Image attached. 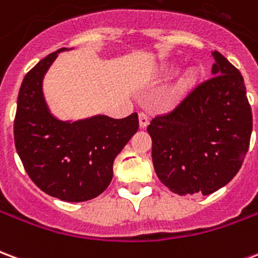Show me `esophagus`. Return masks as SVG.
Wrapping results in <instances>:
<instances>
[{
	"label": "esophagus",
	"mask_w": 258,
	"mask_h": 258,
	"mask_svg": "<svg viewBox=\"0 0 258 258\" xmlns=\"http://www.w3.org/2000/svg\"><path fill=\"white\" fill-rule=\"evenodd\" d=\"M138 118H140L141 128H146V127H148V124H149V118H148V116H146L145 113H140Z\"/></svg>",
	"instance_id": "obj_1"
}]
</instances>
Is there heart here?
I'll return each mask as SVG.
<instances>
[{
  "label": "heart",
  "mask_w": 258,
  "mask_h": 258,
  "mask_svg": "<svg viewBox=\"0 0 258 258\" xmlns=\"http://www.w3.org/2000/svg\"><path fill=\"white\" fill-rule=\"evenodd\" d=\"M178 69L179 66L175 63L163 64L162 68L159 69V74H160L162 77H171V76H174V74L178 72ZM198 79H199V74H198L196 70H189V72H186L184 77L178 81V84L175 85L173 94L170 96L168 105H173V103H175L178 99H181V98H182V96L196 84Z\"/></svg>",
  "instance_id": "b5f03b06"
}]
</instances>
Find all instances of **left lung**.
<instances>
[{
    "mask_svg": "<svg viewBox=\"0 0 258 258\" xmlns=\"http://www.w3.org/2000/svg\"><path fill=\"white\" fill-rule=\"evenodd\" d=\"M211 55L213 77L148 125L156 175L181 196L225 186L249 149L253 116L243 77L221 53Z\"/></svg>",
    "mask_w": 258,
    "mask_h": 258,
    "instance_id": "8db88e82",
    "label": "left lung"
}]
</instances>
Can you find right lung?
Returning a JSON list of instances; mask_svg holds the SVG:
<instances>
[{"instance_id": "add662e5", "label": "right lung", "mask_w": 258, "mask_h": 258, "mask_svg": "<svg viewBox=\"0 0 258 258\" xmlns=\"http://www.w3.org/2000/svg\"><path fill=\"white\" fill-rule=\"evenodd\" d=\"M60 48L26 74L18 95L15 146L31 181L53 198L85 202L106 189L113 162L138 131V114L112 118L96 114L81 120L55 117L45 101L42 80Z\"/></svg>"}]
</instances>
